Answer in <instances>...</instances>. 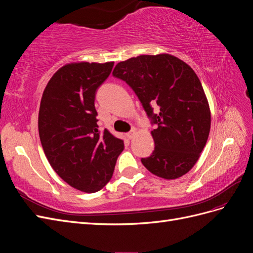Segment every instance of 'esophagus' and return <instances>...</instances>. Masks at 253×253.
Here are the masks:
<instances>
[{
  "label": "esophagus",
  "instance_id": "obj_1",
  "mask_svg": "<svg viewBox=\"0 0 253 253\" xmlns=\"http://www.w3.org/2000/svg\"><path fill=\"white\" fill-rule=\"evenodd\" d=\"M135 134H136V132H135V129H132L131 132H128V133H126V137L128 139H132L133 137L135 136Z\"/></svg>",
  "mask_w": 253,
  "mask_h": 253
}]
</instances>
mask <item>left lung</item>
<instances>
[{
    "mask_svg": "<svg viewBox=\"0 0 253 253\" xmlns=\"http://www.w3.org/2000/svg\"><path fill=\"white\" fill-rule=\"evenodd\" d=\"M113 76L133 88L157 125L151 131L155 149L141 158L142 165L165 179L188 173L201 156L211 126L208 99L195 72L177 57L159 53L121 61Z\"/></svg>",
    "mask_w": 253,
    "mask_h": 253,
    "instance_id": "obj_1",
    "label": "left lung"
}]
</instances>
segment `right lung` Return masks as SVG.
<instances>
[{"instance_id":"right-lung-1","label":"right lung","mask_w":253,"mask_h":253,"mask_svg":"<svg viewBox=\"0 0 253 253\" xmlns=\"http://www.w3.org/2000/svg\"><path fill=\"white\" fill-rule=\"evenodd\" d=\"M114 62H74L52 75L39 110V136L48 163L61 178L94 193L110 181L125 144L98 129L95 96Z\"/></svg>"}]
</instances>
